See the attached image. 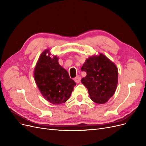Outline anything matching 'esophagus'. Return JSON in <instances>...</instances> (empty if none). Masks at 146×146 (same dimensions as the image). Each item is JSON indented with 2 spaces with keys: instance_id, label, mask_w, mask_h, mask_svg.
<instances>
[{
  "instance_id": "1",
  "label": "esophagus",
  "mask_w": 146,
  "mask_h": 146,
  "mask_svg": "<svg viewBox=\"0 0 146 146\" xmlns=\"http://www.w3.org/2000/svg\"><path fill=\"white\" fill-rule=\"evenodd\" d=\"M74 80H75V82H76L77 83H80V80H81V77L78 76V77H75V79H74Z\"/></svg>"
}]
</instances>
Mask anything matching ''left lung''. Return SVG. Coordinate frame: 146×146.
<instances>
[{
    "label": "left lung",
    "mask_w": 146,
    "mask_h": 146,
    "mask_svg": "<svg viewBox=\"0 0 146 146\" xmlns=\"http://www.w3.org/2000/svg\"><path fill=\"white\" fill-rule=\"evenodd\" d=\"M81 69L87 74L81 82L88 89L90 99L98 104L106 103L113 95L118 84L116 65L100 53L86 59Z\"/></svg>",
    "instance_id": "1"
}]
</instances>
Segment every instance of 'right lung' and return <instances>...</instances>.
Segmentation results:
<instances>
[{
	"instance_id": "obj_1",
	"label": "right lung",
	"mask_w": 146,
	"mask_h": 146,
	"mask_svg": "<svg viewBox=\"0 0 146 146\" xmlns=\"http://www.w3.org/2000/svg\"><path fill=\"white\" fill-rule=\"evenodd\" d=\"M50 55L49 49H46L40 56L34 69V79L40 92L48 102L60 104L69 98L76 83L59 64L58 58L56 56L51 57Z\"/></svg>"
}]
</instances>
